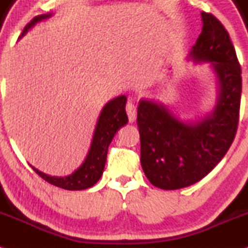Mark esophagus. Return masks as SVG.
<instances>
[{"mask_svg":"<svg viewBox=\"0 0 248 248\" xmlns=\"http://www.w3.org/2000/svg\"><path fill=\"white\" fill-rule=\"evenodd\" d=\"M125 109H126V113H127V117H129V122H130V123H133V122H135L136 118H137V108H136V106L132 103V102H127Z\"/></svg>","mask_w":248,"mask_h":248,"instance_id":"1","label":"esophagus"}]
</instances>
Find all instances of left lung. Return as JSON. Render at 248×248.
I'll list each match as a JSON object with an SVG mask.
<instances>
[{
    "mask_svg": "<svg viewBox=\"0 0 248 248\" xmlns=\"http://www.w3.org/2000/svg\"><path fill=\"white\" fill-rule=\"evenodd\" d=\"M203 28L190 52L211 62L219 81L214 112L199 123H183L162 104L139 102L137 124L140 162L153 186L165 190L188 187L216 167L233 142L239 122L241 67L229 32L214 15L202 13Z\"/></svg>",
    "mask_w": 248,
    "mask_h": 248,
    "instance_id": "8db88e82",
    "label": "left lung"
}]
</instances>
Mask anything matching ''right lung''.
Masks as SVG:
<instances>
[{
	"label": "right lung",
	"instance_id": "add662e5",
	"mask_svg": "<svg viewBox=\"0 0 248 248\" xmlns=\"http://www.w3.org/2000/svg\"><path fill=\"white\" fill-rule=\"evenodd\" d=\"M51 14L39 15L33 19L30 20L23 30L20 37L24 36L29 29H31L36 23L40 20L48 18ZM125 104H126V97L124 95L113 98L112 101L108 102L106 107L102 110L100 118H98L97 125L93 137L92 146H90L89 153L86 160L78 170L68 176H51L43 171L38 170L33 166H31L40 177L51 185L59 187L66 190H83V189L90 188L100 180L103 174L104 166H106L108 147L111 142L113 136L122 127L127 123V116L125 112Z\"/></svg>",
	"mask_w": 248,
	"mask_h": 248
}]
</instances>
